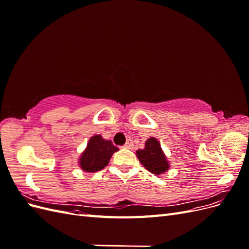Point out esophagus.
I'll use <instances>...</instances> for the list:
<instances>
[{
  "instance_id": "esophagus-1",
  "label": "esophagus",
  "mask_w": 249,
  "mask_h": 249,
  "mask_svg": "<svg viewBox=\"0 0 249 249\" xmlns=\"http://www.w3.org/2000/svg\"><path fill=\"white\" fill-rule=\"evenodd\" d=\"M124 147V148H127V149H133V147H134L133 141H132V140H127Z\"/></svg>"
}]
</instances>
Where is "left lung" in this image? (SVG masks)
<instances>
[{
    "instance_id": "obj_1",
    "label": "left lung",
    "mask_w": 249,
    "mask_h": 249,
    "mask_svg": "<svg viewBox=\"0 0 249 249\" xmlns=\"http://www.w3.org/2000/svg\"><path fill=\"white\" fill-rule=\"evenodd\" d=\"M136 155L143 167L155 176H161L170 168V164L163 152L160 142L155 137L148 138L145 141L144 148L138 149Z\"/></svg>"
}]
</instances>
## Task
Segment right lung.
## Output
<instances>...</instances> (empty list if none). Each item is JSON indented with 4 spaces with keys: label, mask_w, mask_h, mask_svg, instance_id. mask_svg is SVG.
Returning a JSON list of instances; mask_svg holds the SVG:
<instances>
[{
    "label": "right lung",
    "mask_w": 249,
    "mask_h": 249,
    "mask_svg": "<svg viewBox=\"0 0 249 249\" xmlns=\"http://www.w3.org/2000/svg\"><path fill=\"white\" fill-rule=\"evenodd\" d=\"M117 150L118 147L113 145L111 140L104 139L102 135H93L80 155L79 166L83 171L89 173L100 171L107 166L112 155Z\"/></svg>",
    "instance_id": "obj_1"
}]
</instances>
